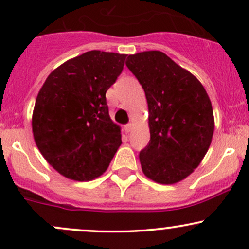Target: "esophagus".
I'll list each match as a JSON object with an SVG mask.
<instances>
[{"label": "esophagus", "instance_id": "1", "mask_svg": "<svg viewBox=\"0 0 249 249\" xmlns=\"http://www.w3.org/2000/svg\"><path fill=\"white\" fill-rule=\"evenodd\" d=\"M132 128H133L132 123H128V124L125 125V131H126V132H131V131H132Z\"/></svg>", "mask_w": 249, "mask_h": 249}]
</instances>
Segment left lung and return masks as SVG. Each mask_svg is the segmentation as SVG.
I'll list each match as a JSON object with an SVG mask.
<instances>
[{
  "instance_id": "1",
  "label": "left lung",
  "mask_w": 249,
  "mask_h": 249,
  "mask_svg": "<svg viewBox=\"0 0 249 249\" xmlns=\"http://www.w3.org/2000/svg\"><path fill=\"white\" fill-rule=\"evenodd\" d=\"M126 67L144 89L150 142L139 153L147 178L181 181L199 166L214 132L213 108L202 84L161 51L130 55Z\"/></svg>"
}]
</instances>
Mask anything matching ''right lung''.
<instances>
[{
    "mask_svg": "<svg viewBox=\"0 0 249 249\" xmlns=\"http://www.w3.org/2000/svg\"><path fill=\"white\" fill-rule=\"evenodd\" d=\"M126 55L92 50L48 76L33 112L34 139L62 176L88 181L102 176L122 144L105 93L121 75Z\"/></svg>",
    "mask_w": 249,
    "mask_h": 249,
    "instance_id": "right-lung-1",
    "label": "right lung"
}]
</instances>
